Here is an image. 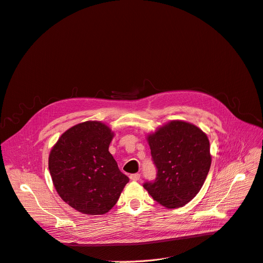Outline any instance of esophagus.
Instances as JSON below:
<instances>
[{"mask_svg":"<svg viewBox=\"0 0 263 263\" xmlns=\"http://www.w3.org/2000/svg\"><path fill=\"white\" fill-rule=\"evenodd\" d=\"M140 178H141V174H139V173L130 175V179L133 180V181H138V180H140Z\"/></svg>","mask_w":263,"mask_h":263,"instance_id":"1","label":"esophagus"}]
</instances>
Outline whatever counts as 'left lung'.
<instances>
[{"mask_svg": "<svg viewBox=\"0 0 263 263\" xmlns=\"http://www.w3.org/2000/svg\"><path fill=\"white\" fill-rule=\"evenodd\" d=\"M158 174L144 188L166 209H178L201 190L212 163L208 135L193 123L171 120L147 135Z\"/></svg>", "mask_w": 263, "mask_h": 263, "instance_id": "left-lung-1", "label": "left lung"}]
</instances>
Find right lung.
Segmentation results:
<instances>
[{
    "label": "right lung",
    "instance_id": "right-lung-1",
    "mask_svg": "<svg viewBox=\"0 0 263 263\" xmlns=\"http://www.w3.org/2000/svg\"><path fill=\"white\" fill-rule=\"evenodd\" d=\"M114 132L101 121L66 130L52 146L48 167L60 198L87 215H103L115 205L129 181L108 152Z\"/></svg>",
    "mask_w": 263,
    "mask_h": 263
}]
</instances>
